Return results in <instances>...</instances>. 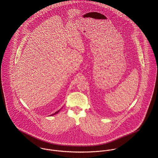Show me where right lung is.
Returning <instances> with one entry per match:
<instances>
[{
	"label": "right lung",
	"instance_id": "add662e5",
	"mask_svg": "<svg viewBox=\"0 0 158 158\" xmlns=\"http://www.w3.org/2000/svg\"><path fill=\"white\" fill-rule=\"evenodd\" d=\"M60 110H58V111H56V113H54V114H52V115H55V114H57V113H58V112H59V111H60Z\"/></svg>",
	"mask_w": 158,
	"mask_h": 158
}]
</instances>
